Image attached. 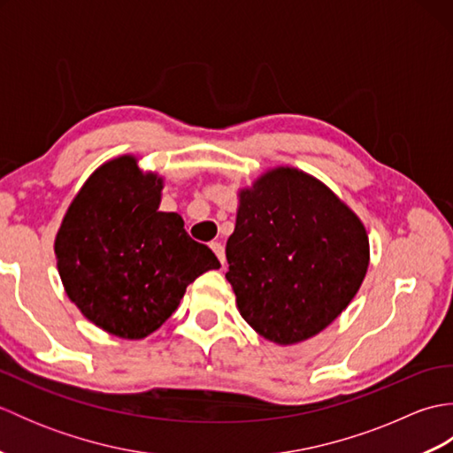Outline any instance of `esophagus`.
<instances>
[{
	"label": "esophagus",
	"instance_id": "34e87169",
	"mask_svg": "<svg viewBox=\"0 0 453 453\" xmlns=\"http://www.w3.org/2000/svg\"><path fill=\"white\" fill-rule=\"evenodd\" d=\"M210 247H211V251L216 253V257L219 258L221 266H226V249H224V245H221L219 242H211Z\"/></svg>",
	"mask_w": 453,
	"mask_h": 453
}]
</instances>
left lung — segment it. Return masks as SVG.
Here are the masks:
<instances>
[{
	"label": "left lung",
	"mask_w": 453,
	"mask_h": 453,
	"mask_svg": "<svg viewBox=\"0 0 453 453\" xmlns=\"http://www.w3.org/2000/svg\"><path fill=\"white\" fill-rule=\"evenodd\" d=\"M226 257L239 313L286 346L346 310L368 271L370 243L360 218L321 180L278 167L239 192Z\"/></svg>",
	"instance_id": "1"
}]
</instances>
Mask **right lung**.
Returning a JSON list of instances; mask_svg holds the SVG:
<instances>
[{
    "mask_svg": "<svg viewBox=\"0 0 453 453\" xmlns=\"http://www.w3.org/2000/svg\"><path fill=\"white\" fill-rule=\"evenodd\" d=\"M163 179L122 156L85 180L67 208L54 251L70 300L120 339H143L179 307L187 286L219 268L216 255L159 211Z\"/></svg>",
    "mask_w": 453,
    "mask_h": 453,
    "instance_id": "obj_1",
    "label": "right lung"
}]
</instances>
